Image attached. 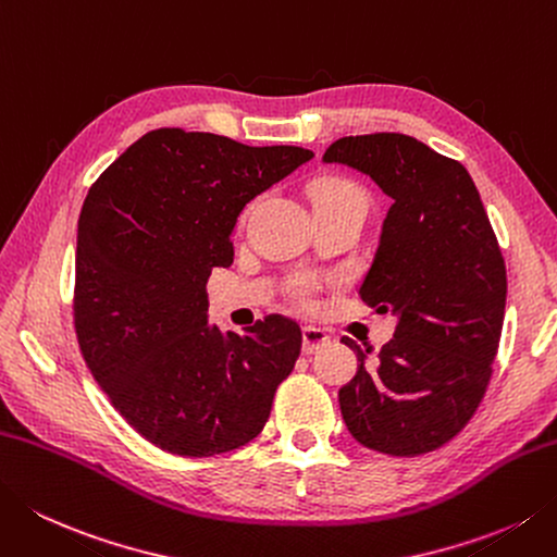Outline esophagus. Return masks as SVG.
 <instances>
[{"mask_svg": "<svg viewBox=\"0 0 557 557\" xmlns=\"http://www.w3.org/2000/svg\"><path fill=\"white\" fill-rule=\"evenodd\" d=\"M331 343V335L325 333L323 329H315V325H304L301 331V350L304 355H313L319 347L329 345Z\"/></svg>", "mask_w": 557, "mask_h": 557, "instance_id": "obj_1", "label": "esophagus"}]
</instances>
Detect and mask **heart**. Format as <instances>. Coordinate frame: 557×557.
<instances>
[{
  "instance_id": "heart-1",
  "label": "heart",
  "mask_w": 557,
  "mask_h": 557,
  "mask_svg": "<svg viewBox=\"0 0 557 557\" xmlns=\"http://www.w3.org/2000/svg\"><path fill=\"white\" fill-rule=\"evenodd\" d=\"M311 200H313V205H331V202H362L364 205V193L359 190V185H355L350 181L325 176L311 185ZM294 297H297L299 301H307L311 297V285L307 280H301L294 285Z\"/></svg>"
}]
</instances>
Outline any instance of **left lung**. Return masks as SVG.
Instances as JSON below:
<instances>
[{"label":"left lung","mask_w":557,"mask_h":557,"mask_svg":"<svg viewBox=\"0 0 557 557\" xmlns=\"http://www.w3.org/2000/svg\"><path fill=\"white\" fill-rule=\"evenodd\" d=\"M323 161L391 198L359 297L391 311L396 333L379 355L343 337L357 355L343 420L374 451H434L473 418L503 333L507 272L483 200L459 161L408 135L343 137Z\"/></svg>","instance_id":"left-lung-1"}]
</instances>
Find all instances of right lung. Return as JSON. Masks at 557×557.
Wrapping results in <instances>:
<instances>
[{
	"label": "right lung",
	"mask_w": 557,
	"mask_h": 557,
	"mask_svg": "<svg viewBox=\"0 0 557 557\" xmlns=\"http://www.w3.org/2000/svg\"><path fill=\"white\" fill-rule=\"evenodd\" d=\"M313 151L248 147L212 133L151 129L89 195L76 226L74 325L91 374L127 424L178 456L256 440L301 350L270 313L244 333L207 315V277L234 263L244 207Z\"/></svg>",
	"instance_id": "right-lung-1"
}]
</instances>
